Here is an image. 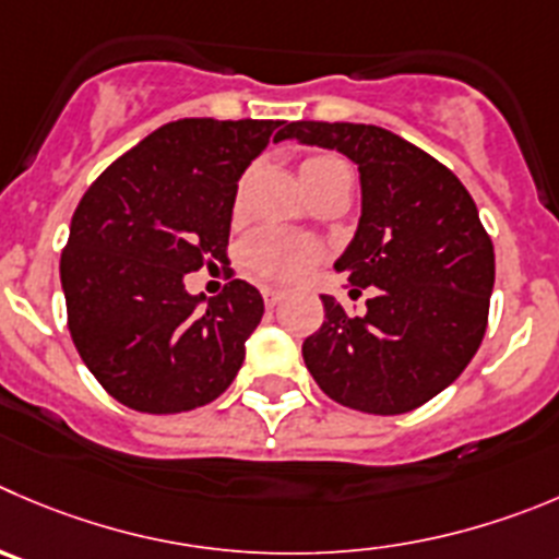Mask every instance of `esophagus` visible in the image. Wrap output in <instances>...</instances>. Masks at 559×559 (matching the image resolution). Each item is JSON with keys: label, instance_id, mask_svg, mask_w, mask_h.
I'll return each mask as SVG.
<instances>
[{"label": "esophagus", "instance_id": "1", "mask_svg": "<svg viewBox=\"0 0 559 559\" xmlns=\"http://www.w3.org/2000/svg\"><path fill=\"white\" fill-rule=\"evenodd\" d=\"M285 299V290H280V288H263V301H265V307H274V305H280V301Z\"/></svg>", "mask_w": 559, "mask_h": 559}]
</instances>
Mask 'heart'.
Masks as SVG:
<instances>
[{
    "label": "heart",
    "mask_w": 559,
    "mask_h": 559,
    "mask_svg": "<svg viewBox=\"0 0 559 559\" xmlns=\"http://www.w3.org/2000/svg\"><path fill=\"white\" fill-rule=\"evenodd\" d=\"M345 173H348V167L337 156H329V153L307 156L299 167V178L307 191ZM241 258L243 265L252 274L263 276V280L296 283V280H305L321 263L323 249L310 238L296 236V233L280 230V227H260L252 236H247L241 247Z\"/></svg>",
    "instance_id": "1"
}]
</instances>
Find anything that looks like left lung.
Wrapping results in <instances>:
<instances>
[{"label":"left lung","mask_w":559,"mask_h":559,"mask_svg":"<svg viewBox=\"0 0 559 559\" xmlns=\"http://www.w3.org/2000/svg\"><path fill=\"white\" fill-rule=\"evenodd\" d=\"M280 140L348 156L362 180V216L334 263L350 316L321 296V329L305 340V365L340 406L403 414L453 384L486 334L493 290V243L459 178L417 145L362 123L299 120Z\"/></svg>","instance_id":"8db88e82"}]
</instances>
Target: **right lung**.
Segmentation results:
<instances>
[{
	"label": "right lung",
	"instance_id": "right-lung-1",
	"mask_svg": "<svg viewBox=\"0 0 559 559\" xmlns=\"http://www.w3.org/2000/svg\"><path fill=\"white\" fill-rule=\"evenodd\" d=\"M283 120L186 117L111 162L84 191L60 258L68 329L82 362L134 412L216 401L243 362L263 296L230 280L186 294L183 276L227 263L238 178Z\"/></svg>",
	"mask_w": 559,
	"mask_h": 559
}]
</instances>
